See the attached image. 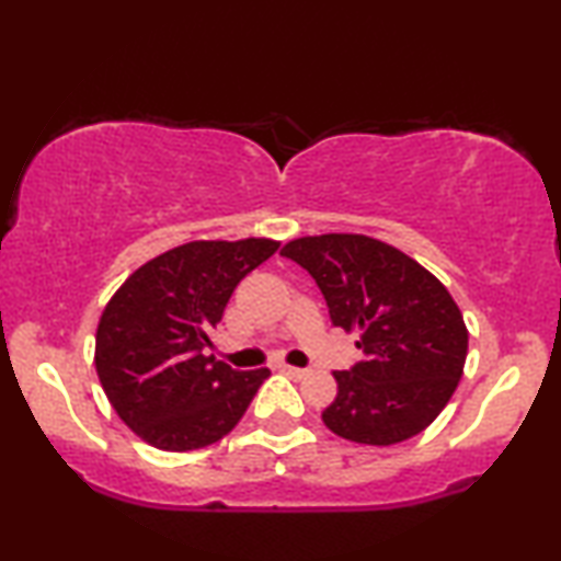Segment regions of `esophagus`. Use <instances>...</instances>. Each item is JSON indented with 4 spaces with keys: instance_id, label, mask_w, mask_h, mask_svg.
<instances>
[{
    "instance_id": "esophagus-1",
    "label": "esophagus",
    "mask_w": 561,
    "mask_h": 561,
    "mask_svg": "<svg viewBox=\"0 0 561 561\" xmlns=\"http://www.w3.org/2000/svg\"><path fill=\"white\" fill-rule=\"evenodd\" d=\"M280 373H286L288 378H294V380H304L306 375H309V370H304V367H290V365H283Z\"/></svg>"
}]
</instances>
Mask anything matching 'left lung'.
<instances>
[{"instance_id": "1", "label": "left lung", "mask_w": 561, "mask_h": 561, "mask_svg": "<svg viewBox=\"0 0 561 561\" xmlns=\"http://www.w3.org/2000/svg\"><path fill=\"white\" fill-rule=\"evenodd\" d=\"M309 271L329 317L359 332L363 363L336 370L321 413L342 439L388 447L424 432L449 403L467 359L462 311L424 265L365 234L298 237L280 250Z\"/></svg>"}]
</instances>
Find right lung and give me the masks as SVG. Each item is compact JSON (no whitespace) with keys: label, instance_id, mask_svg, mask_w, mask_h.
I'll list each match as a JSON object with an SVG mask.
<instances>
[{"label":"right lung","instance_id":"right-lung-1","mask_svg":"<svg viewBox=\"0 0 561 561\" xmlns=\"http://www.w3.org/2000/svg\"><path fill=\"white\" fill-rule=\"evenodd\" d=\"M278 244L265 237L179 244L137 267L110 298L96 327V375L142 442L202 449L244 416L271 370H232L204 347L237 283Z\"/></svg>","mask_w":561,"mask_h":561}]
</instances>
